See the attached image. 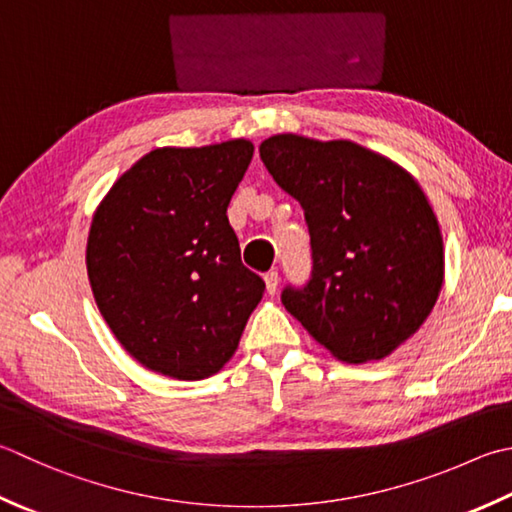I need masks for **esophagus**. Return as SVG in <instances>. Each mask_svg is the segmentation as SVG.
<instances>
[{"label":"esophagus","mask_w":512,"mask_h":512,"mask_svg":"<svg viewBox=\"0 0 512 512\" xmlns=\"http://www.w3.org/2000/svg\"><path fill=\"white\" fill-rule=\"evenodd\" d=\"M264 282H266V290L270 295L277 293V286H279V273L277 270H268V273L264 275Z\"/></svg>","instance_id":"esophagus-1"}]
</instances>
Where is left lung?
<instances>
[{
	"label": "left lung",
	"instance_id": "8db88e82",
	"mask_svg": "<svg viewBox=\"0 0 512 512\" xmlns=\"http://www.w3.org/2000/svg\"><path fill=\"white\" fill-rule=\"evenodd\" d=\"M268 173L304 208L313 273L282 302L348 364L384 359L413 337L444 284V242L415 177L348 139L284 133L259 146Z\"/></svg>",
	"mask_w": 512,
	"mask_h": 512
}]
</instances>
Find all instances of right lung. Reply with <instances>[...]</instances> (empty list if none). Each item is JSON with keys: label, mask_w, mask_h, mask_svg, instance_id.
Returning a JSON list of instances; mask_svg holds the SVG:
<instances>
[{"label": "right lung", "mask_w": 512, "mask_h": 512, "mask_svg": "<svg viewBox=\"0 0 512 512\" xmlns=\"http://www.w3.org/2000/svg\"><path fill=\"white\" fill-rule=\"evenodd\" d=\"M253 150L248 139L155 148L95 210L86 268L97 308L153 373L184 382L219 373L264 295L226 215Z\"/></svg>", "instance_id": "right-lung-1"}]
</instances>
